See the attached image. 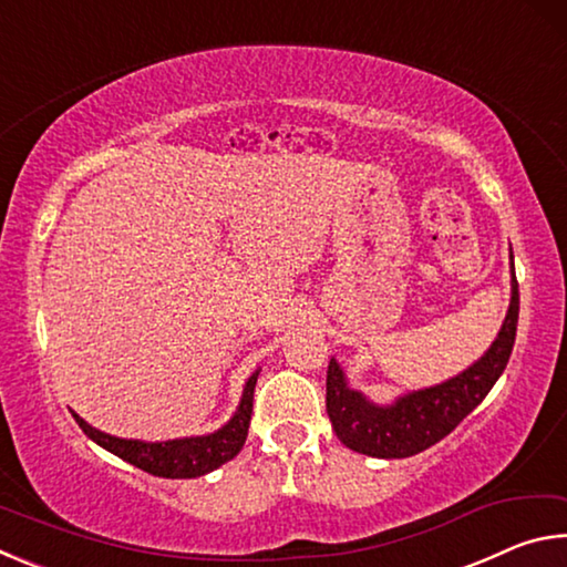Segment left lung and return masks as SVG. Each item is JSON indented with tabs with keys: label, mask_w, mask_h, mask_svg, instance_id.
<instances>
[{
	"label": "left lung",
	"mask_w": 567,
	"mask_h": 567,
	"mask_svg": "<svg viewBox=\"0 0 567 567\" xmlns=\"http://www.w3.org/2000/svg\"><path fill=\"white\" fill-rule=\"evenodd\" d=\"M517 312H520V292H517L513 267L511 307H507L505 322L491 350L460 375L433 388L412 390L392 405H375L362 392L352 390L338 360H330L328 415L334 435L354 453L385 460L417 455L440 443L485 400L497 378L503 375L515 344Z\"/></svg>",
	"instance_id": "1"
}]
</instances>
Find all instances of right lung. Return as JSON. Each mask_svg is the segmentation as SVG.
Instances as JSON below:
<instances>
[{"instance_id": "obj_1", "label": "right lung", "mask_w": 567, "mask_h": 567, "mask_svg": "<svg viewBox=\"0 0 567 567\" xmlns=\"http://www.w3.org/2000/svg\"><path fill=\"white\" fill-rule=\"evenodd\" d=\"M260 370L252 372L245 385L243 400L227 425H223L209 435L197 437H179V440H165V443H142V440H124L102 433V430L92 427L90 422H84L76 412H72L76 425L82 427V433L92 437L94 443L110 450L112 455L127 460L130 465L145 470L150 475L157 477H199L225 465L227 460H233L239 450H243L247 440L249 417H252V398L255 385Z\"/></svg>"}]
</instances>
